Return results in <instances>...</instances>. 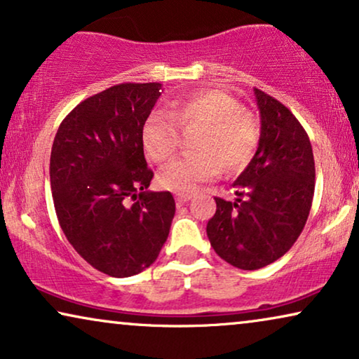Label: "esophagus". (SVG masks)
Returning a JSON list of instances; mask_svg holds the SVG:
<instances>
[{
  "instance_id": "obj_1",
  "label": "esophagus",
  "mask_w": 359,
  "mask_h": 359,
  "mask_svg": "<svg viewBox=\"0 0 359 359\" xmlns=\"http://www.w3.org/2000/svg\"><path fill=\"white\" fill-rule=\"evenodd\" d=\"M193 198V194L191 193H178L175 196V199H176V203L178 204H184V203H188V201Z\"/></svg>"
}]
</instances>
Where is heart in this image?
<instances>
[{
  "mask_svg": "<svg viewBox=\"0 0 359 359\" xmlns=\"http://www.w3.org/2000/svg\"><path fill=\"white\" fill-rule=\"evenodd\" d=\"M201 127L193 149L161 168L158 183L173 193H189L196 186L215 178L220 165L227 173H238L252 161L262 129L242 102L219 90H203L171 102V116L154 111L142 127V145L147 156L163 163L180 145V129Z\"/></svg>",
  "mask_w": 359,
  "mask_h": 359,
  "instance_id": "heart-1",
  "label": "heart"
}]
</instances>
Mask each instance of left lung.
I'll return each instance as SVG.
<instances>
[{
    "label": "left lung",
    "mask_w": 359,
    "mask_h": 359,
    "mask_svg": "<svg viewBox=\"0 0 359 359\" xmlns=\"http://www.w3.org/2000/svg\"><path fill=\"white\" fill-rule=\"evenodd\" d=\"M262 114L257 154L233 181V203L215 198L208 237L215 253L240 269H259L281 258L301 235L312 208L316 163L296 116L255 88Z\"/></svg>",
    "instance_id": "obj_1"
}]
</instances>
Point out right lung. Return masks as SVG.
I'll list each match as a JSON object with an SVG mask.
<instances>
[{
	"instance_id": "add662e5",
	"label": "right lung",
	"mask_w": 359,
	"mask_h": 359,
	"mask_svg": "<svg viewBox=\"0 0 359 359\" xmlns=\"http://www.w3.org/2000/svg\"><path fill=\"white\" fill-rule=\"evenodd\" d=\"M160 83H122L81 101L58 127L50 186L68 242L97 271L127 278L158 258L175 217L168 191L147 188L142 127Z\"/></svg>"
}]
</instances>
